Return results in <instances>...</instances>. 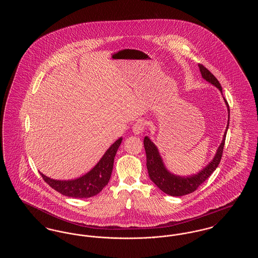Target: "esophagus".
<instances>
[{
	"label": "esophagus",
	"instance_id": "obj_1",
	"mask_svg": "<svg viewBox=\"0 0 258 258\" xmlns=\"http://www.w3.org/2000/svg\"><path fill=\"white\" fill-rule=\"evenodd\" d=\"M147 123V121H145V120H143V119L137 120V121L135 122V124H134V126H133V131H134V133L136 134V135L141 134V133L145 130V127H146Z\"/></svg>",
	"mask_w": 258,
	"mask_h": 258
}]
</instances>
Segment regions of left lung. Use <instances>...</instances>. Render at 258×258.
Returning a JSON list of instances; mask_svg holds the SVG:
<instances>
[{"label": "left lung", "mask_w": 258, "mask_h": 258, "mask_svg": "<svg viewBox=\"0 0 258 258\" xmlns=\"http://www.w3.org/2000/svg\"><path fill=\"white\" fill-rule=\"evenodd\" d=\"M198 67H199L200 73L202 74V77L210 82L211 84H213L214 86L219 88L220 91L222 93L221 83L216 78V76L212 74L208 69H206L203 64L199 63ZM224 101L228 108V122H229L230 110H229L228 102L226 101L225 98H224ZM228 123H227L226 131L223 135L222 142L217 151L215 158L205 168H203V170H201L196 175L189 176V177H180V176L173 175L170 172L167 171L162 163V160L160 158L158 149L155 146V144L149 139V137L146 136L144 138L143 142H144V148L146 151V158H147L146 165H147L150 179L157 184L158 187L160 188L163 192H165L166 195H169L171 197H182V196L191 194L195 190H197L198 186L208 179L209 177L211 176V174L216 170V168L219 166V164L221 162L223 147H224V143H225L226 132L228 128Z\"/></svg>", "instance_id": "left-lung-1"}]
</instances>
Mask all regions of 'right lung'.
<instances>
[{
    "label": "right lung",
    "mask_w": 258,
    "mask_h": 258,
    "mask_svg": "<svg viewBox=\"0 0 258 258\" xmlns=\"http://www.w3.org/2000/svg\"><path fill=\"white\" fill-rule=\"evenodd\" d=\"M122 138H119L106 151L98 164L84 176L70 181L53 180L40 173L42 179L49 184L52 188L66 197L74 198H88L98 195L102 188L108 184L113 169L114 158L121 145Z\"/></svg>",
    "instance_id": "obj_1"
}]
</instances>
